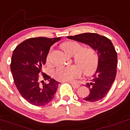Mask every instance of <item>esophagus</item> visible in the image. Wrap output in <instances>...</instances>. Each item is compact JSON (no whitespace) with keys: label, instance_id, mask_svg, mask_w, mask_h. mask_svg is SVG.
<instances>
[{"label":"esophagus","instance_id":"1","mask_svg":"<svg viewBox=\"0 0 130 130\" xmlns=\"http://www.w3.org/2000/svg\"><path fill=\"white\" fill-rule=\"evenodd\" d=\"M70 83H71V85H72V86H73V88H78L79 87V84H78V83H72V82H70Z\"/></svg>","mask_w":130,"mask_h":130}]
</instances>
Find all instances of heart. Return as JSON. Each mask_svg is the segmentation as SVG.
Returning <instances> with one entry per match:
<instances>
[{"instance_id":"b5f03b06","label":"heart","mask_w":130,"mask_h":130,"mask_svg":"<svg viewBox=\"0 0 130 130\" xmlns=\"http://www.w3.org/2000/svg\"><path fill=\"white\" fill-rule=\"evenodd\" d=\"M61 49L68 56H73L76 65L60 68L54 73V78L58 81H72L83 73L85 75H91L95 72L98 67V58L95 51L91 47H82L78 42L68 41L63 42ZM50 54L47 55V60H49Z\"/></svg>"}]
</instances>
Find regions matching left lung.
<instances>
[{
    "label": "left lung",
    "instance_id": "8db88e82",
    "mask_svg": "<svg viewBox=\"0 0 130 130\" xmlns=\"http://www.w3.org/2000/svg\"><path fill=\"white\" fill-rule=\"evenodd\" d=\"M90 46L97 52L98 65L94 75L85 86L90 93L84 100L95 102L103 99L108 93L115 79L117 67V54L111 41L105 36L96 33H86L67 36Z\"/></svg>",
    "mask_w": 130,
    "mask_h": 130
}]
</instances>
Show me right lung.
I'll list each match as a JSON object with an SVG mask.
<instances>
[{"mask_svg":"<svg viewBox=\"0 0 130 130\" xmlns=\"http://www.w3.org/2000/svg\"><path fill=\"white\" fill-rule=\"evenodd\" d=\"M61 37L29 38L20 43L13 52L10 69L17 88L31 104L44 106L54 99L59 82L45 74L40 80L42 66L45 63L50 47Z\"/></svg>","mask_w":130,"mask_h":130,"instance_id":"add662e5","label":"right lung"}]
</instances>
